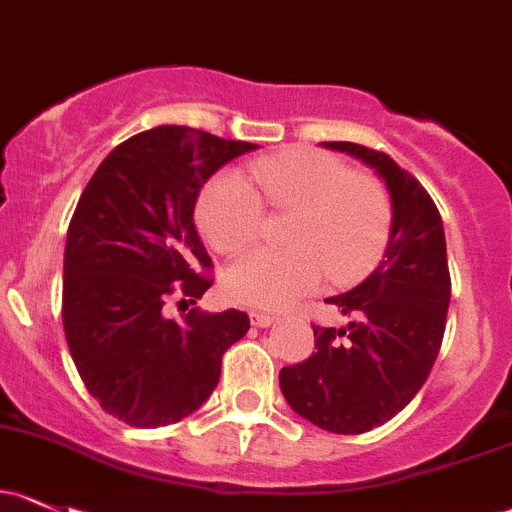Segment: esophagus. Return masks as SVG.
<instances>
[{
    "label": "esophagus",
    "mask_w": 512,
    "mask_h": 512,
    "mask_svg": "<svg viewBox=\"0 0 512 512\" xmlns=\"http://www.w3.org/2000/svg\"><path fill=\"white\" fill-rule=\"evenodd\" d=\"M250 324L257 328H267V326L277 324V316L265 314V311H250Z\"/></svg>",
    "instance_id": "34e87169"
}]
</instances>
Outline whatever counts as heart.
<instances>
[{
	"label": "heart",
	"instance_id": "1",
	"mask_svg": "<svg viewBox=\"0 0 512 512\" xmlns=\"http://www.w3.org/2000/svg\"><path fill=\"white\" fill-rule=\"evenodd\" d=\"M297 213L292 252L252 250L223 274L225 297L242 306L284 309L331 282L353 284L375 270L390 238V201L375 181L355 176L338 157L294 149L225 171L203 188L196 223L208 245L238 252L257 233L262 202Z\"/></svg>",
	"mask_w": 512,
	"mask_h": 512
}]
</instances>
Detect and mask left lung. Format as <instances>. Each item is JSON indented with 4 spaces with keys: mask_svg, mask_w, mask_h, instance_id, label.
I'll use <instances>...</instances> for the list:
<instances>
[{
    "mask_svg": "<svg viewBox=\"0 0 512 512\" xmlns=\"http://www.w3.org/2000/svg\"><path fill=\"white\" fill-rule=\"evenodd\" d=\"M321 147L351 154L385 181L390 238L368 279L326 299L353 321L316 326L319 351L279 370V387L316 427L363 434L405 410L437 360L451 299L444 223L424 186L387 154L353 142Z\"/></svg>",
    "mask_w": 512,
    "mask_h": 512,
    "instance_id": "1",
    "label": "left lung"
}]
</instances>
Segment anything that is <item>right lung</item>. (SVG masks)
<instances>
[{"label":"right lung","instance_id":"1","mask_svg":"<svg viewBox=\"0 0 512 512\" xmlns=\"http://www.w3.org/2000/svg\"><path fill=\"white\" fill-rule=\"evenodd\" d=\"M257 144L161 125L112 149L85 186L63 255V328L90 395L129 427H166L196 412L223 353L250 328L245 311L166 316L196 304L211 267L193 223L203 184Z\"/></svg>","mask_w":512,"mask_h":512}]
</instances>
